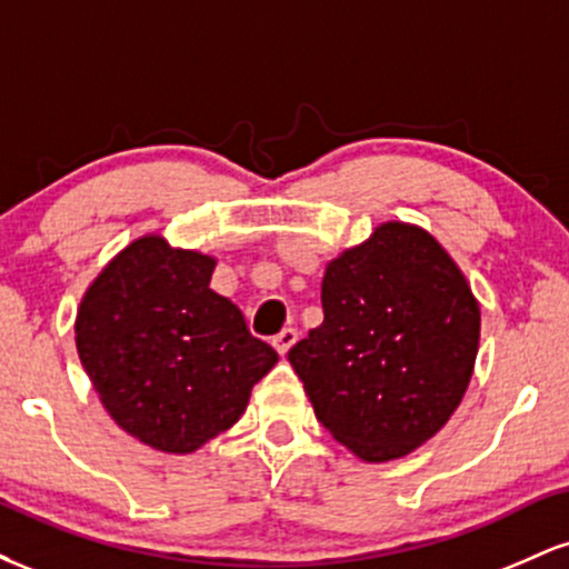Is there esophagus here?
Segmentation results:
<instances>
[{
	"label": "esophagus",
	"instance_id": "34e87169",
	"mask_svg": "<svg viewBox=\"0 0 569 569\" xmlns=\"http://www.w3.org/2000/svg\"><path fill=\"white\" fill-rule=\"evenodd\" d=\"M293 342H297V331L293 329H283L276 339H272V345H276V350L280 352V356H286V352L293 348Z\"/></svg>",
	"mask_w": 569,
	"mask_h": 569
}]
</instances>
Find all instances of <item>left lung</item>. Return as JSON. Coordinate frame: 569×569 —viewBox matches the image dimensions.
Instances as JSON below:
<instances>
[{
    "instance_id": "1",
    "label": "left lung",
    "mask_w": 569,
    "mask_h": 569,
    "mask_svg": "<svg viewBox=\"0 0 569 569\" xmlns=\"http://www.w3.org/2000/svg\"><path fill=\"white\" fill-rule=\"evenodd\" d=\"M323 323L289 350L316 417L363 462L433 439L471 385L481 307L422 227L382 221L326 264Z\"/></svg>"
}]
</instances>
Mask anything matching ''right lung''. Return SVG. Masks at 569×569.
Returning a JSON list of instances; mask_svg holds the SVG:
<instances>
[{"label":"right lung","mask_w":569,"mask_h":569,"mask_svg":"<svg viewBox=\"0 0 569 569\" xmlns=\"http://www.w3.org/2000/svg\"><path fill=\"white\" fill-rule=\"evenodd\" d=\"M217 259L147 232L117 251L77 307L74 342L103 409L166 455H192L240 420L278 352L211 289Z\"/></svg>","instance_id":"1"}]
</instances>
